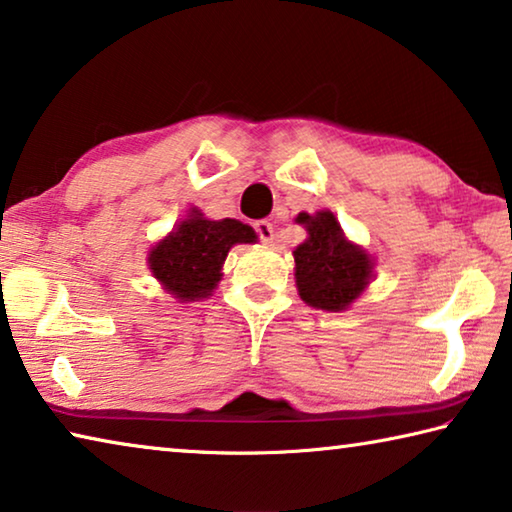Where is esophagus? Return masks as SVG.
Returning <instances> with one entry per match:
<instances>
[{"instance_id":"esophagus-1","label":"esophagus","mask_w":512,"mask_h":512,"mask_svg":"<svg viewBox=\"0 0 512 512\" xmlns=\"http://www.w3.org/2000/svg\"><path fill=\"white\" fill-rule=\"evenodd\" d=\"M254 229H256V233H258V238H261L265 245L267 242H272L274 240V226L267 222V220H258L256 224H254Z\"/></svg>"}]
</instances>
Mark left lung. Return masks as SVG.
I'll use <instances>...</instances> for the list:
<instances>
[{
	"mask_svg": "<svg viewBox=\"0 0 512 512\" xmlns=\"http://www.w3.org/2000/svg\"><path fill=\"white\" fill-rule=\"evenodd\" d=\"M308 238L292 251L299 297L322 311H345L372 281L374 263L363 247L347 240L331 211L299 213Z\"/></svg>",
	"mask_w": 512,
	"mask_h": 512,
	"instance_id": "left-lung-1",
	"label": "left lung"
}]
</instances>
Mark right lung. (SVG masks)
<instances>
[{
  "instance_id": "obj_1",
  "label": "right lung",
  "mask_w": 512,
  "mask_h": 512,
  "mask_svg": "<svg viewBox=\"0 0 512 512\" xmlns=\"http://www.w3.org/2000/svg\"><path fill=\"white\" fill-rule=\"evenodd\" d=\"M242 242H256L249 224L229 217L206 220L204 213L190 208L186 220L149 251L147 263L165 292L179 301H199L217 288L226 254Z\"/></svg>"
}]
</instances>
